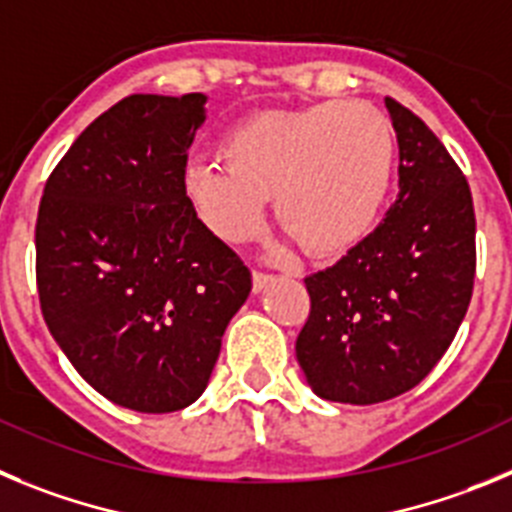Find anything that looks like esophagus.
<instances>
[{
	"mask_svg": "<svg viewBox=\"0 0 512 512\" xmlns=\"http://www.w3.org/2000/svg\"><path fill=\"white\" fill-rule=\"evenodd\" d=\"M270 280H273V275L262 273V270H255V273H252V290H255V293H260L262 288H267V283H270Z\"/></svg>",
	"mask_w": 512,
	"mask_h": 512,
	"instance_id": "obj_1",
	"label": "esophagus"
}]
</instances>
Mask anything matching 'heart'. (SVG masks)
Here are the masks:
<instances>
[{
	"label": "heart",
	"mask_w": 512,
	"mask_h": 512,
	"mask_svg": "<svg viewBox=\"0 0 512 512\" xmlns=\"http://www.w3.org/2000/svg\"><path fill=\"white\" fill-rule=\"evenodd\" d=\"M395 168L388 117L367 101L275 109L239 122L224 163L199 160L186 191L206 227L247 242L275 193L280 224L311 255H342L380 222Z\"/></svg>",
	"instance_id": "1"
}]
</instances>
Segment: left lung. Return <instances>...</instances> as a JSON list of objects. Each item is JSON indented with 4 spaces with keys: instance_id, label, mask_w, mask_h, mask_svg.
<instances>
[{
    "instance_id": "1",
    "label": "left lung",
    "mask_w": 512,
    "mask_h": 512,
    "mask_svg": "<svg viewBox=\"0 0 512 512\" xmlns=\"http://www.w3.org/2000/svg\"><path fill=\"white\" fill-rule=\"evenodd\" d=\"M398 137V199L375 232L306 278L311 313L296 342L308 385L334 403L372 405L434 370L469 308L474 206L439 137L385 99Z\"/></svg>"
}]
</instances>
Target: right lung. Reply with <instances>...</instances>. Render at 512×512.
I'll list each match as a JSON object with an SVG mask.
<instances>
[{
  "label": "right lung",
  "instance_id": "obj_1",
  "mask_svg": "<svg viewBox=\"0 0 512 512\" xmlns=\"http://www.w3.org/2000/svg\"><path fill=\"white\" fill-rule=\"evenodd\" d=\"M206 96L132 94L96 117L45 183L35 273L45 324L96 393L173 413L209 385L252 290L186 196Z\"/></svg>",
  "mask_w": 512,
  "mask_h": 512
}]
</instances>
